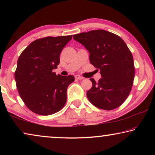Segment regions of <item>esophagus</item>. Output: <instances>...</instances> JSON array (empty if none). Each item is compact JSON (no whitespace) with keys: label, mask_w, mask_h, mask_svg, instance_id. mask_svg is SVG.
Instances as JSON below:
<instances>
[{"label":"esophagus","mask_w":155,"mask_h":155,"mask_svg":"<svg viewBox=\"0 0 155 155\" xmlns=\"http://www.w3.org/2000/svg\"><path fill=\"white\" fill-rule=\"evenodd\" d=\"M75 78H76V79H78V80H82V79H83V77H81V76H80V75H76Z\"/></svg>","instance_id":"1"}]
</instances>
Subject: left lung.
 <instances>
[{
	"label": "left lung",
	"mask_w": 155,
	"mask_h": 155,
	"mask_svg": "<svg viewBox=\"0 0 155 155\" xmlns=\"http://www.w3.org/2000/svg\"><path fill=\"white\" fill-rule=\"evenodd\" d=\"M90 52V61L100 70L101 79L90 78L87 91L90 103L99 109L112 110L120 107L129 95L135 77L133 57L124 41L104 30H93L73 36Z\"/></svg>",
	"instance_id": "left-lung-1"
}]
</instances>
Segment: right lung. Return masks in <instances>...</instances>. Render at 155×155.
I'll use <instances>...</instances> for the list:
<instances>
[{
  "label": "right lung",
  "instance_id": "right-lung-1",
  "mask_svg": "<svg viewBox=\"0 0 155 155\" xmlns=\"http://www.w3.org/2000/svg\"><path fill=\"white\" fill-rule=\"evenodd\" d=\"M72 35L46 37L33 41L18 58L15 79L20 96L31 111L41 115L60 111L66 103L74 77L57 75L59 55Z\"/></svg>",
  "mask_w": 155,
  "mask_h": 155
}]
</instances>
